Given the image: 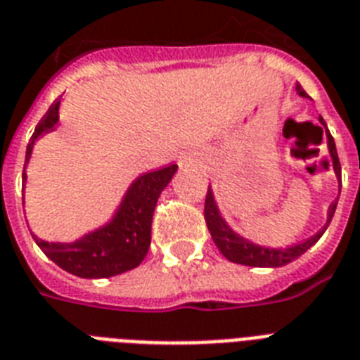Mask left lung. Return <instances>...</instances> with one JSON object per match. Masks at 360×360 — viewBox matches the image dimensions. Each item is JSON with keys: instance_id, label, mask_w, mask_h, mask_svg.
<instances>
[{"instance_id": "obj_1", "label": "left lung", "mask_w": 360, "mask_h": 360, "mask_svg": "<svg viewBox=\"0 0 360 360\" xmlns=\"http://www.w3.org/2000/svg\"><path fill=\"white\" fill-rule=\"evenodd\" d=\"M297 93L301 95V97L308 98L307 91L302 89L299 84L295 86ZM319 123L325 127V132H327V147H329L330 158H333V166H335V174L336 177L340 179V162H338V153H336V146L335 140H333V136L327 130V124H325L323 117H319ZM336 203H330L329 211H327V222L321 230L312 236L310 239L302 240V243H297V245L285 246V248H271V246H259L256 243H252L246 237L239 236L236 231L231 230L228 222L224 220V217L220 214V209L214 202L213 191H211V186H209L207 198H205V222H207L209 233L213 237L214 245L219 246V250L222 252V256L228 257L230 262L233 263H240V265H248V267H282V265H288L293 259H297L299 256H302L304 252L314 246L319 240V237L323 236L325 230L329 228L330 220H333V214L336 211Z\"/></svg>"}]
</instances>
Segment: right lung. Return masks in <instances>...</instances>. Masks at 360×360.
<instances>
[{
  "label": "right lung",
  "mask_w": 360,
  "mask_h": 360,
  "mask_svg": "<svg viewBox=\"0 0 360 360\" xmlns=\"http://www.w3.org/2000/svg\"><path fill=\"white\" fill-rule=\"evenodd\" d=\"M59 103H53L41 123L37 124L25 151V166L37 138L56 129L59 121ZM177 164L140 175L129 186L110 222L89 231L72 243H48L31 233L35 243L56 265L80 278H110L127 273L143 262L151 245V222L160 192L168 186ZM22 179H27L22 174Z\"/></svg>",
  "instance_id": "add662e5"
}]
</instances>
